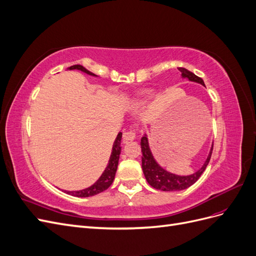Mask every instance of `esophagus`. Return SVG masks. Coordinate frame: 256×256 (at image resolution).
I'll return each mask as SVG.
<instances>
[{"label":"esophagus","instance_id":"obj_1","mask_svg":"<svg viewBox=\"0 0 256 256\" xmlns=\"http://www.w3.org/2000/svg\"><path fill=\"white\" fill-rule=\"evenodd\" d=\"M134 138H136V136H134V131H125V132L122 134V140H124V142L134 141Z\"/></svg>","mask_w":256,"mask_h":256}]
</instances>
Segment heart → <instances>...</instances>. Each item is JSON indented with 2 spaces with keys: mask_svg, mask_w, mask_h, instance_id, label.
<instances>
[{
  "mask_svg": "<svg viewBox=\"0 0 256 256\" xmlns=\"http://www.w3.org/2000/svg\"><path fill=\"white\" fill-rule=\"evenodd\" d=\"M148 95H150V94H148Z\"/></svg>",
  "mask_w": 256,
  "mask_h": 256,
  "instance_id": "b5f03b06",
  "label": "heart"
}]
</instances>
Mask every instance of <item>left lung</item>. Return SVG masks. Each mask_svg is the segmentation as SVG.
Returning <instances> with one entry per match:
<instances>
[{
    "mask_svg": "<svg viewBox=\"0 0 256 256\" xmlns=\"http://www.w3.org/2000/svg\"><path fill=\"white\" fill-rule=\"evenodd\" d=\"M178 70L182 72V78H187L189 81L200 83L205 86L204 81L200 79V76L189 72L188 69L182 68V67H178ZM141 148H142V170H143V173H144V176L146 178L147 182H148L152 188L157 189V190L180 191V190L189 188L190 186L196 182L198 178L200 177V175L203 174L206 166L209 164V160H210L214 144L212 146L210 152H209V154H208V157L205 161V164H203V166L200 168L196 173H193L191 175H187V176H180V175L170 173L166 171V170H164V168L160 166L157 164V161L154 160L152 154V150L150 148L148 138H147L146 134H144L141 138Z\"/></svg>",
    "mask_w": 256,
    "mask_h": 256,
    "instance_id": "1",
    "label": "left lung"
}]
</instances>
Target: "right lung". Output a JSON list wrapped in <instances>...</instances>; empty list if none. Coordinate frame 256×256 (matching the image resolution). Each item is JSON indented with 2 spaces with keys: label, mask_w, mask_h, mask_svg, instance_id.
Here are the masks:
<instances>
[{
  "label": "right lung",
  "mask_w": 256,
  "mask_h": 256,
  "mask_svg": "<svg viewBox=\"0 0 256 256\" xmlns=\"http://www.w3.org/2000/svg\"><path fill=\"white\" fill-rule=\"evenodd\" d=\"M68 69H69V70H72V69H78V70H81V72L88 74L90 76H97L96 74L90 72V70H88L86 68H84L81 65H74V66L68 67ZM122 136V134L120 132L118 134V136H116L115 141L113 143L112 152H111V156H110V159H109V164H108V166L104 171V173L102 174V176L99 177V180L94 184H92L90 187H88L86 189L79 190V191H65L67 194H70V196H76V198H88V196H96V194H98V193L102 192V191L106 190L108 188L110 187V186L113 182V180H114L116 170H118V166L120 154V150H122V146H120Z\"/></svg>",
  "instance_id": "add662e5"
}]
</instances>
